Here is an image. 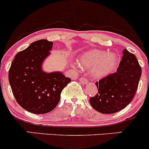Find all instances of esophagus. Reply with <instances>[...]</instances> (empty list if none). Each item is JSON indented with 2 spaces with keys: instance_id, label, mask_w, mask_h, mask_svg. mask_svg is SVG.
I'll return each mask as SVG.
<instances>
[{
  "instance_id": "1",
  "label": "esophagus",
  "mask_w": 149,
  "mask_h": 149,
  "mask_svg": "<svg viewBox=\"0 0 149 149\" xmlns=\"http://www.w3.org/2000/svg\"><path fill=\"white\" fill-rule=\"evenodd\" d=\"M79 80H80V82L82 83V84H84V85L88 84V80L85 79V78H80Z\"/></svg>"
}]
</instances>
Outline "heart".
I'll return each instance as SVG.
<instances>
[{
  "instance_id": "obj_1",
  "label": "heart",
  "mask_w": 149,
  "mask_h": 149,
  "mask_svg": "<svg viewBox=\"0 0 149 149\" xmlns=\"http://www.w3.org/2000/svg\"><path fill=\"white\" fill-rule=\"evenodd\" d=\"M118 63V57L113 52L93 49L82 54L78 61L71 65L77 69H90V75L95 79H102L113 72Z\"/></svg>"
}]
</instances>
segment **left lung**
<instances>
[{"mask_svg": "<svg viewBox=\"0 0 149 149\" xmlns=\"http://www.w3.org/2000/svg\"><path fill=\"white\" fill-rule=\"evenodd\" d=\"M117 71L101 79L96 84L98 93L90 99L93 109L102 113H113L131 102L138 88L141 69L134 54L127 49Z\"/></svg>", "mask_w": 149, "mask_h": 149, "instance_id": "1", "label": "left lung"}]
</instances>
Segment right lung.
Segmentation results:
<instances>
[{
    "instance_id": "right-lung-1",
    "label": "right lung",
    "mask_w": 149,
    "mask_h": 149,
    "mask_svg": "<svg viewBox=\"0 0 149 149\" xmlns=\"http://www.w3.org/2000/svg\"><path fill=\"white\" fill-rule=\"evenodd\" d=\"M53 42L45 39L32 42L15 55L9 70V82L17 103L36 114L52 111L61 92L71 82L61 71L47 73L42 64L50 54Z\"/></svg>"
}]
</instances>
